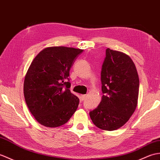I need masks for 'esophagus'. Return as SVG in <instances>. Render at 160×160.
Listing matches in <instances>:
<instances>
[{"label":"esophagus","instance_id":"34e87169","mask_svg":"<svg viewBox=\"0 0 160 160\" xmlns=\"http://www.w3.org/2000/svg\"><path fill=\"white\" fill-rule=\"evenodd\" d=\"M86 95H81V96H80V99H81V100L82 101H84V100L85 99V98H86Z\"/></svg>","mask_w":160,"mask_h":160}]
</instances>
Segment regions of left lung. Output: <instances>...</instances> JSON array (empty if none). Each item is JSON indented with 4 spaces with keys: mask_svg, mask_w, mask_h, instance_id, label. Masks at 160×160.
<instances>
[{
    "mask_svg": "<svg viewBox=\"0 0 160 160\" xmlns=\"http://www.w3.org/2000/svg\"><path fill=\"white\" fill-rule=\"evenodd\" d=\"M101 81L102 101L89 114L98 128L116 130L128 121L138 104L139 78L135 64L128 55L107 48Z\"/></svg>",
    "mask_w": 160,
    "mask_h": 160,
    "instance_id": "left-lung-1",
    "label": "left lung"
}]
</instances>
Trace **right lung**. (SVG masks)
I'll list each match as a JSON object with an SVG mask.
<instances>
[{"instance_id":"obj_1","label":"right lung","mask_w":160,"mask_h":160,"mask_svg":"<svg viewBox=\"0 0 160 160\" xmlns=\"http://www.w3.org/2000/svg\"><path fill=\"white\" fill-rule=\"evenodd\" d=\"M82 51L64 46L48 47L32 61L24 78V95L30 112L41 125L59 127L77 110L80 100L70 91L68 77Z\"/></svg>"}]
</instances>
